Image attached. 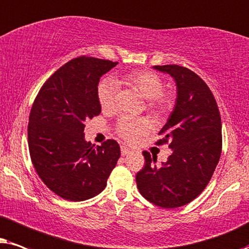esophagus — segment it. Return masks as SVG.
<instances>
[{
	"instance_id": "1",
	"label": "esophagus",
	"mask_w": 249,
	"mask_h": 249,
	"mask_svg": "<svg viewBox=\"0 0 249 249\" xmlns=\"http://www.w3.org/2000/svg\"><path fill=\"white\" fill-rule=\"evenodd\" d=\"M121 152H122V156H126V155L130 154L131 150L127 147H125V145H122V147H121Z\"/></svg>"
}]
</instances>
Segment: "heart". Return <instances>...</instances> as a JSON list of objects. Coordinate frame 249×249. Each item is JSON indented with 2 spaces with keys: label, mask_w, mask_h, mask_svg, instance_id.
<instances>
[{
  "label": "heart",
  "mask_w": 249,
  "mask_h": 249,
  "mask_svg": "<svg viewBox=\"0 0 249 249\" xmlns=\"http://www.w3.org/2000/svg\"><path fill=\"white\" fill-rule=\"evenodd\" d=\"M119 83L134 89L148 100V109L156 116L168 115L174 107V97L164 92V83L160 76L150 71H134L123 76ZM117 85L111 81L102 82L98 88V101L104 111L115 108ZM147 118H134L123 116L118 119L116 132L127 142H135L150 130Z\"/></svg>",
  "instance_id": "obj_1"
}]
</instances>
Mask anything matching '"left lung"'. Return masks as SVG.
Listing matches in <instances>:
<instances>
[{
	"instance_id": "1",
	"label": "left lung",
	"mask_w": 249,
	"mask_h": 249,
	"mask_svg": "<svg viewBox=\"0 0 249 249\" xmlns=\"http://www.w3.org/2000/svg\"><path fill=\"white\" fill-rule=\"evenodd\" d=\"M177 82L174 110L158 135L157 145L173 154L157 166V156L143 151L145 164L138 172L140 194L156 206L175 208L197 198L211 181L222 151V122L216 100L196 72L178 65L155 66Z\"/></svg>"
}]
</instances>
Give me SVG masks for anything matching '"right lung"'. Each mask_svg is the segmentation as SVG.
I'll list each match as a JSON object with an SVG mask.
<instances>
[{"label": "right lung", "instance_id": "right-lung-1", "mask_svg": "<svg viewBox=\"0 0 249 249\" xmlns=\"http://www.w3.org/2000/svg\"><path fill=\"white\" fill-rule=\"evenodd\" d=\"M118 62L74 58L46 79L33 102L28 148L33 166L59 197L82 201L97 196L121 157L115 140L101 145L84 140L85 121L101 112L100 77Z\"/></svg>", "mask_w": 249, "mask_h": 249}]
</instances>
